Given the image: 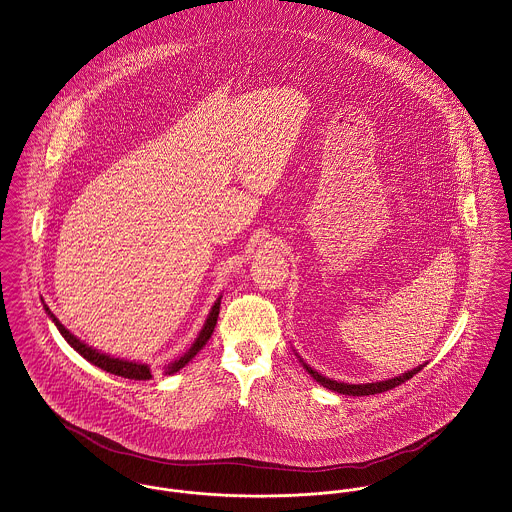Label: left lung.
<instances>
[{"label": "left lung", "instance_id": "left-lung-1", "mask_svg": "<svg viewBox=\"0 0 512 512\" xmlns=\"http://www.w3.org/2000/svg\"><path fill=\"white\" fill-rule=\"evenodd\" d=\"M298 358H300V356H298ZM300 362L304 364L306 372L314 378L315 382H319L323 388L333 390V392H337V394L354 395V397H356V395H374L388 392V390H392L395 386H401V384L407 382L409 378H413V376H415L417 372H421L423 366H425V364H421V366H417V368H413V370H409V372H405V374H401V376H395V378H390V380H382V382H372V384H345V382H337V380H331V378L321 376L319 372H315L310 364H306L302 358H300Z\"/></svg>", "mask_w": 512, "mask_h": 512}]
</instances>
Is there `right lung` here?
Listing matches in <instances>:
<instances>
[{
  "mask_svg": "<svg viewBox=\"0 0 512 512\" xmlns=\"http://www.w3.org/2000/svg\"><path fill=\"white\" fill-rule=\"evenodd\" d=\"M220 300H222V296L214 302V306H212L210 314L206 317V321H204V325H202V329H200L195 343L191 345V349L183 354L181 358H177L175 362H171V364L165 368V374L171 376V374L179 372V370H181L185 364H189V362L195 358V354L208 343V339H210L212 333H214V327H216V321H218V314H220ZM44 310H46L48 317L54 321V325L58 327V331L62 333V337L68 341V345H70L74 351H78L85 360H89L91 364H95L97 368H101V370H105V372H109V374H115V376L128 378V380H150V378H152V370H150L148 364H140V362H132V360H124V358H115V356H109V354L99 353L97 349L85 345L83 341H79L76 335H72V333L58 321V317L48 310L46 304H44Z\"/></svg>",
  "mask_w": 512,
  "mask_h": 512,
  "instance_id": "right-lung-1",
  "label": "right lung"
}]
</instances>
